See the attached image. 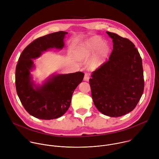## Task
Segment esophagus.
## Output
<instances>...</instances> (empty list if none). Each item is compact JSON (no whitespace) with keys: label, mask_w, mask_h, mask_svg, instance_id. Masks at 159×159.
Listing matches in <instances>:
<instances>
[{"label":"esophagus","mask_w":159,"mask_h":159,"mask_svg":"<svg viewBox=\"0 0 159 159\" xmlns=\"http://www.w3.org/2000/svg\"><path fill=\"white\" fill-rule=\"evenodd\" d=\"M90 79V75H89V74L88 73H85V75H84V80L85 81H89Z\"/></svg>","instance_id":"obj_1"}]
</instances>
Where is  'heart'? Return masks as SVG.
Returning a JSON list of instances; mask_svg holds the SVG:
<instances>
[{
	"mask_svg": "<svg viewBox=\"0 0 159 159\" xmlns=\"http://www.w3.org/2000/svg\"><path fill=\"white\" fill-rule=\"evenodd\" d=\"M96 49L91 65L94 67H98L104 63L109 52V45L107 43L102 41L99 37L93 38L86 44L79 47L75 52V57L79 60L87 58Z\"/></svg>",
	"mask_w": 159,
	"mask_h": 159,
	"instance_id": "b5f03b06",
	"label": "heart"
}]
</instances>
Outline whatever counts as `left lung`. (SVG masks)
Wrapping results in <instances>:
<instances>
[{
  "label": "left lung",
  "mask_w": 159,
  "mask_h": 159,
  "mask_svg": "<svg viewBox=\"0 0 159 159\" xmlns=\"http://www.w3.org/2000/svg\"><path fill=\"white\" fill-rule=\"evenodd\" d=\"M109 60L93 72L89 84L96 108L110 117L123 116L133 111L144 90L142 60L134 44L116 33Z\"/></svg>",
  "instance_id": "obj_1"
}]
</instances>
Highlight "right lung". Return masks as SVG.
<instances>
[{"label": "right lung", "instance_id": "obj_1", "mask_svg": "<svg viewBox=\"0 0 159 159\" xmlns=\"http://www.w3.org/2000/svg\"><path fill=\"white\" fill-rule=\"evenodd\" d=\"M67 32L58 31L34 40L21 53L16 68L15 82L17 96L25 109L31 116L41 120L61 117L69 109L73 93L82 82L81 72L53 75L42 85H35L30 71L32 59L38 58L50 48L62 49Z\"/></svg>", "mask_w": 159, "mask_h": 159}]
</instances>
